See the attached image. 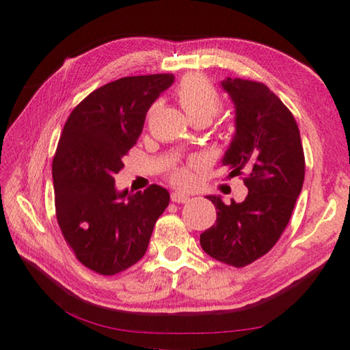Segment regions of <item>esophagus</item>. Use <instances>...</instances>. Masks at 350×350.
<instances>
[{
	"mask_svg": "<svg viewBox=\"0 0 350 350\" xmlns=\"http://www.w3.org/2000/svg\"><path fill=\"white\" fill-rule=\"evenodd\" d=\"M171 200H173V202H176V204H185V202H188V200H189V196H188V194H185V193L176 191V193L171 194Z\"/></svg>",
	"mask_w": 350,
	"mask_h": 350,
	"instance_id": "obj_1",
	"label": "esophagus"
}]
</instances>
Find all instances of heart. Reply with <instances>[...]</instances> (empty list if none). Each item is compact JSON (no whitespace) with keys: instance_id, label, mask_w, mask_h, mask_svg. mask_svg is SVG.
<instances>
[{"instance_id":"heart-1","label":"heart","mask_w":350,"mask_h":350,"mask_svg":"<svg viewBox=\"0 0 350 350\" xmlns=\"http://www.w3.org/2000/svg\"><path fill=\"white\" fill-rule=\"evenodd\" d=\"M177 102L191 122H210L222 109V100L208 80L200 75H188L176 90ZM193 179L189 168H177L171 173L176 185L185 187Z\"/></svg>"}]
</instances>
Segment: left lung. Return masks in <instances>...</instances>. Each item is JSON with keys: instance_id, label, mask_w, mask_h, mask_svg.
Here are the masks:
<instances>
[{"instance_id": "1", "label": "left lung", "mask_w": 350, "mask_h": 350, "mask_svg": "<svg viewBox=\"0 0 350 350\" xmlns=\"http://www.w3.org/2000/svg\"><path fill=\"white\" fill-rule=\"evenodd\" d=\"M234 103L236 131L222 165L230 176H245L242 202L225 205L206 196L217 210L216 224L200 234L211 258L244 267L264 256L281 238L304 182V151L292 112L264 83L225 79Z\"/></svg>"}]
</instances>
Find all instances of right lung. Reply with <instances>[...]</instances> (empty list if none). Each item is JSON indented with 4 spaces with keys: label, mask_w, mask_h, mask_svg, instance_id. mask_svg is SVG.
<instances>
[{
    "label": "right lung",
    "mask_w": 350,
    "mask_h": 350,
    "mask_svg": "<svg viewBox=\"0 0 350 350\" xmlns=\"http://www.w3.org/2000/svg\"><path fill=\"white\" fill-rule=\"evenodd\" d=\"M173 81V74L123 77L92 91L64 123L52 161L57 221L75 258L96 273H120L144 258L170 204L159 185L117 191L114 176Z\"/></svg>",
    "instance_id": "add662e5"
}]
</instances>
